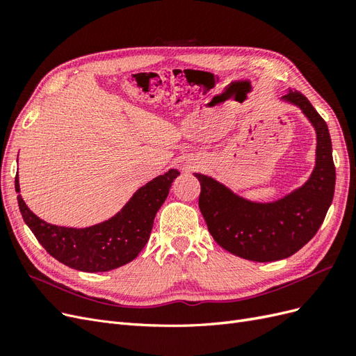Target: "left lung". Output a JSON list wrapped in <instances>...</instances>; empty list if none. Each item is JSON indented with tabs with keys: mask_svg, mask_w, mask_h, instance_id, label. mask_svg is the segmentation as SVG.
<instances>
[{
	"mask_svg": "<svg viewBox=\"0 0 356 356\" xmlns=\"http://www.w3.org/2000/svg\"><path fill=\"white\" fill-rule=\"evenodd\" d=\"M282 99L297 105L316 131V165L305 186L272 203L234 195L211 177L200 182L199 208L213 241L245 260H282L301 250L319 230L332 202L336 168L328 126L303 93L289 90Z\"/></svg>",
	"mask_w": 356,
	"mask_h": 356,
	"instance_id": "obj_1",
	"label": "left lung"
}]
</instances>
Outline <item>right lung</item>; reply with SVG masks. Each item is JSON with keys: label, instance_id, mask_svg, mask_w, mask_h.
<instances>
[{"label": "right lung", "instance_id": "add662e5", "mask_svg": "<svg viewBox=\"0 0 356 356\" xmlns=\"http://www.w3.org/2000/svg\"><path fill=\"white\" fill-rule=\"evenodd\" d=\"M178 175L177 169H170L147 182L113 218L86 229L59 227L42 221L29 211L20 195L17 203L31 232L58 261L81 272H108L132 261L141 252L149 239L156 213ZM15 188L20 191L17 177Z\"/></svg>", "mask_w": 356, "mask_h": 356}]
</instances>
